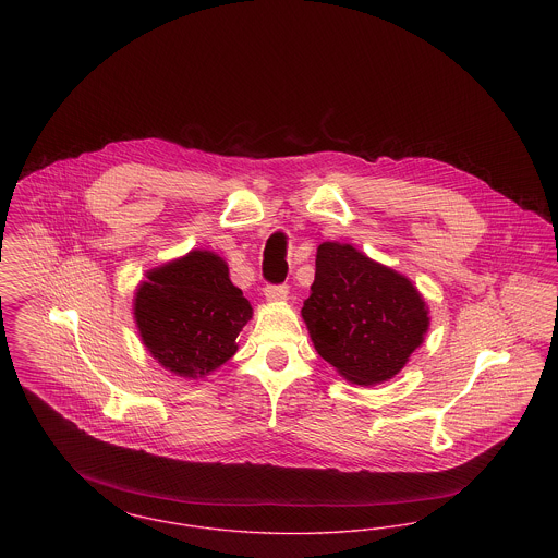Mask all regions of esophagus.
<instances>
[{"instance_id": "1", "label": "esophagus", "mask_w": 558, "mask_h": 558, "mask_svg": "<svg viewBox=\"0 0 558 558\" xmlns=\"http://www.w3.org/2000/svg\"><path fill=\"white\" fill-rule=\"evenodd\" d=\"M264 294H266L267 301L278 303V301H284V299H287L289 287H287V284H278V287H271V284H269V287H266Z\"/></svg>"}]
</instances>
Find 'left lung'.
Returning a JSON list of instances; mask_svg holds the SVG:
<instances>
[{
  "label": "left lung",
  "instance_id": "obj_1",
  "mask_svg": "<svg viewBox=\"0 0 558 558\" xmlns=\"http://www.w3.org/2000/svg\"><path fill=\"white\" fill-rule=\"evenodd\" d=\"M301 316L312 343L345 380L393 378L423 345L428 307L412 280L343 242H322Z\"/></svg>",
  "mask_w": 558,
  "mask_h": 558
}]
</instances>
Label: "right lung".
<instances>
[{
  "mask_svg": "<svg viewBox=\"0 0 558 558\" xmlns=\"http://www.w3.org/2000/svg\"><path fill=\"white\" fill-rule=\"evenodd\" d=\"M251 318L228 264L205 248L148 269L133 296L142 345L165 371L190 380L209 376L239 351V332Z\"/></svg>",
  "mask_w": 558,
  "mask_h": 558,
  "instance_id": "add662e5",
  "label": "right lung"
}]
</instances>
